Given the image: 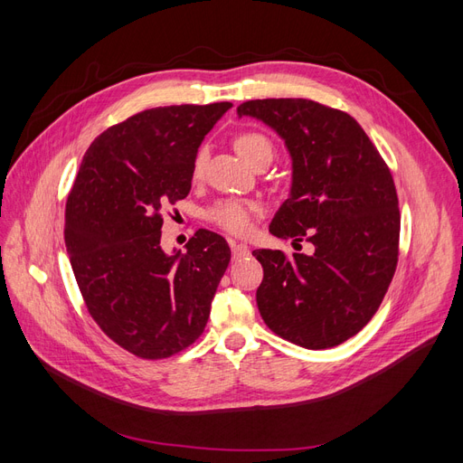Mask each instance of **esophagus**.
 I'll list each match as a JSON object with an SVG mask.
<instances>
[{
  "label": "esophagus",
  "mask_w": 463,
  "mask_h": 463,
  "mask_svg": "<svg viewBox=\"0 0 463 463\" xmlns=\"http://www.w3.org/2000/svg\"><path fill=\"white\" fill-rule=\"evenodd\" d=\"M249 255V247L245 243H232V259L241 260Z\"/></svg>",
  "instance_id": "34e87169"
}]
</instances>
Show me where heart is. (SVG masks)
Wrapping results in <instances>:
<instances>
[{
	"instance_id": "heart-1",
	"label": "heart",
	"mask_w": 463,
	"mask_h": 463,
	"mask_svg": "<svg viewBox=\"0 0 463 463\" xmlns=\"http://www.w3.org/2000/svg\"><path fill=\"white\" fill-rule=\"evenodd\" d=\"M235 150L240 152V156L250 164L259 156H270L272 158V143L269 137L260 133H241L235 138ZM206 150H201L194 158V174H199L204 165ZM257 206L245 203V201H222L208 210V218L213 220L216 226L226 230L233 235H247L253 228V216Z\"/></svg>"
}]
</instances>
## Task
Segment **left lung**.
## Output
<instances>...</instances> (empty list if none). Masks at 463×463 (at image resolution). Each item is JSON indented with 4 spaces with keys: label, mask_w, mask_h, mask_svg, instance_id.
I'll return each mask as SVG.
<instances>
[{
    "label": "left lung",
    "mask_w": 463,
    "mask_h": 463,
    "mask_svg": "<svg viewBox=\"0 0 463 463\" xmlns=\"http://www.w3.org/2000/svg\"><path fill=\"white\" fill-rule=\"evenodd\" d=\"M237 116L269 125L291 158L289 194L270 233L313 243L311 255L253 250L264 270L260 317L298 345H338L373 318L394 276V179L367 133L344 111L305 98H266L243 102Z\"/></svg>",
    "instance_id": "obj_1"
}]
</instances>
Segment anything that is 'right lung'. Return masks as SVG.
Returning a JSON list of instances; mask_svg holds the SVG:
<instances>
[{"label":"right lung","instance_id":"add662e5","mask_svg":"<svg viewBox=\"0 0 463 463\" xmlns=\"http://www.w3.org/2000/svg\"><path fill=\"white\" fill-rule=\"evenodd\" d=\"M232 102L145 109L89 146L65 208V247L87 309L143 359L170 357L203 334L232 250L199 230L187 253L160 245L162 210L191 191L201 143Z\"/></svg>","mask_w":463,"mask_h":463}]
</instances>
